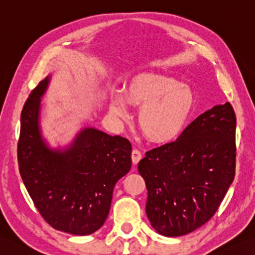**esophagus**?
I'll return each instance as SVG.
<instances>
[{
  "label": "esophagus",
  "mask_w": 255,
  "mask_h": 255,
  "mask_svg": "<svg viewBox=\"0 0 255 255\" xmlns=\"http://www.w3.org/2000/svg\"><path fill=\"white\" fill-rule=\"evenodd\" d=\"M141 159V152L138 150V149H133L131 152V160L133 164H137Z\"/></svg>",
  "instance_id": "34e87169"
}]
</instances>
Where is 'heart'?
Listing matches in <instances>:
<instances>
[{
	"mask_svg": "<svg viewBox=\"0 0 255 255\" xmlns=\"http://www.w3.org/2000/svg\"><path fill=\"white\" fill-rule=\"evenodd\" d=\"M194 94L186 84L157 74L132 77L124 88V98L115 95L111 112L122 121L129 118L126 104L138 107V125L149 141L166 143L176 139L186 126L194 106Z\"/></svg>",
	"mask_w": 255,
	"mask_h": 255,
	"instance_id": "b5f03b06",
	"label": "heart"
}]
</instances>
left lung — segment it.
<instances>
[{
  "instance_id": "obj_1",
  "label": "left lung",
  "mask_w": 255,
  "mask_h": 255,
  "mask_svg": "<svg viewBox=\"0 0 255 255\" xmlns=\"http://www.w3.org/2000/svg\"><path fill=\"white\" fill-rule=\"evenodd\" d=\"M236 127L231 104L217 105L139 161L146 213L159 234L184 236L217 212L236 176Z\"/></svg>"
}]
</instances>
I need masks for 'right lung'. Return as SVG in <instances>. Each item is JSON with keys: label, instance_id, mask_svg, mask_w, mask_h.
I'll list each match as a JSON object with an SVG mask.
<instances>
[{"label": "right lung", "instance_id": "1", "mask_svg": "<svg viewBox=\"0 0 255 255\" xmlns=\"http://www.w3.org/2000/svg\"><path fill=\"white\" fill-rule=\"evenodd\" d=\"M47 76L35 87L21 114L18 169L35 207L49 226L88 236L106 221L116 182L131 167V143L121 136L84 128L68 148L51 149L39 129Z\"/></svg>", "mask_w": 255, "mask_h": 255}]
</instances>
